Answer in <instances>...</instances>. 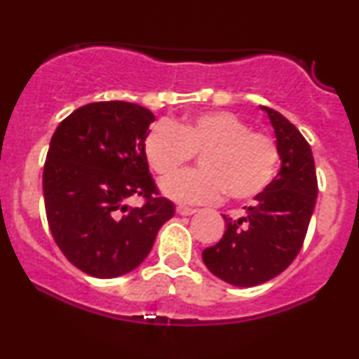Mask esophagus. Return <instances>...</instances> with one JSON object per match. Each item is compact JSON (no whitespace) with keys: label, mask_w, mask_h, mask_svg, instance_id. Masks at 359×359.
<instances>
[{"label":"esophagus","mask_w":359,"mask_h":359,"mask_svg":"<svg viewBox=\"0 0 359 359\" xmlns=\"http://www.w3.org/2000/svg\"><path fill=\"white\" fill-rule=\"evenodd\" d=\"M194 212H197L196 209L185 208V205H179V208H177V214H180V216H192Z\"/></svg>","instance_id":"esophagus-1"}]
</instances>
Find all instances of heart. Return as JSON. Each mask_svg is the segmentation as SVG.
Wrapping results in <instances>:
<instances>
[{
	"label": "heart",
	"instance_id": "1",
	"mask_svg": "<svg viewBox=\"0 0 359 359\" xmlns=\"http://www.w3.org/2000/svg\"><path fill=\"white\" fill-rule=\"evenodd\" d=\"M143 154L158 179H168L201 155L197 172L167 180L162 191L185 204L216 203L224 191L233 201H251L269 189L280 151L269 135L228 111H211L180 123L160 121L143 140Z\"/></svg>",
	"mask_w": 359,
	"mask_h": 359
}]
</instances>
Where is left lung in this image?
Returning <instances> with one entry per match:
<instances>
[{
    "label": "left lung",
    "mask_w": 359,
    "mask_h": 359,
    "mask_svg": "<svg viewBox=\"0 0 359 359\" xmlns=\"http://www.w3.org/2000/svg\"><path fill=\"white\" fill-rule=\"evenodd\" d=\"M269 114L277 137L282 167L265 192L255 197L238 219L224 216L226 231L203 251L212 275L236 287L265 283L294 262L306 240L317 199V177L311 145L278 111Z\"/></svg>",
    "instance_id": "8db88e82"
}]
</instances>
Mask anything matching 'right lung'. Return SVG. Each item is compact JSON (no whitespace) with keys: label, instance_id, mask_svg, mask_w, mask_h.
<instances>
[{"label":"right lung","instance_id":"add662e5","mask_svg":"<svg viewBox=\"0 0 359 359\" xmlns=\"http://www.w3.org/2000/svg\"><path fill=\"white\" fill-rule=\"evenodd\" d=\"M154 113L125 101L90 102L57 126L43 167L48 228L65 258L96 278L130 273L175 208L148 172L143 140ZM143 196L130 208V196Z\"/></svg>","mask_w":359,"mask_h":359}]
</instances>
